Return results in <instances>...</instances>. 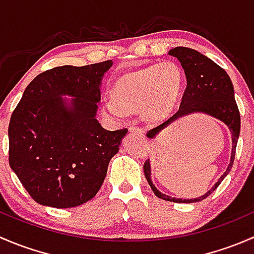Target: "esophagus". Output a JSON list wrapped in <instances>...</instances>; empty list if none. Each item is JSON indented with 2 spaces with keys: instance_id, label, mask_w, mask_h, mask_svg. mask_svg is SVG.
<instances>
[{
  "instance_id": "obj_1",
  "label": "esophagus",
  "mask_w": 254,
  "mask_h": 254,
  "mask_svg": "<svg viewBox=\"0 0 254 254\" xmlns=\"http://www.w3.org/2000/svg\"><path fill=\"white\" fill-rule=\"evenodd\" d=\"M129 131L131 132V134L140 135V136H143V135H145V130H143L142 127H130Z\"/></svg>"
}]
</instances>
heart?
Instances as JSON below:
<instances>
[{"label": "heart", "mask_w": 254, "mask_h": 254, "mask_svg": "<svg viewBox=\"0 0 254 254\" xmlns=\"http://www.w3.org/2000/svg\"><path fill=\"white\" fill-rule=\"evenodd\" d=\"M183 84V71L173 61L147 66L118 79L115 98L107 99L104 108L118 119H124L127 112L142 111L147 120L160 122L173 111Z\"/></svg>", "instance_id": "b5f03b06"}]
</instances>
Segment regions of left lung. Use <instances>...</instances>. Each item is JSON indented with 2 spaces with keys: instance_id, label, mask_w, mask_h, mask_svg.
Segmentation results:
<instances>
[{
  "instance_id": "obj_1",
  "label": "left lung",
  "mask_w": 254,
  "mask_h": 254,
  "mask_svg": "<svg viewBox=\"0 0 254 254\" xmlns=\"http://www.w3.org/2000/svg\"><path fill=\"white\" fill-rule=\"evenodd\" d=\"M168 54L178 59L182 67H183L187 77L186 91L182 97L178 112L170 119L166 120L165 123L147 131L146 136L153 139L161 130L167 127L171 123H173L178 118L190 114V113H204L210 117L216 118L229 127L232 134V152L229 167L225 171L224 175L220 177L219 181L215 183V186L199 198L176 199L161 193L151 181L150 161L147 160L143 163V173H145L146 179H147L148 184H150L151 189L156 194V196L163 199V200L173 201V203H194V201H201L203 199L207 198L231 171L235 155H236L237 140L240 136V111H238L236 101H235V91L232 82L224 68L220 67L217 64L210 60L205 55L190 48L177 47L175 49H171Z\"/></svg>"
}]
</instances>
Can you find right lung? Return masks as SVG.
<instances>
[{
	"label": "right lung",
	"mask_w": 254,
	"mask_h": 254,
	"mask_svg": "<svg viewBox=\"0 0 254 254\" xmlns=\"http://www.w3.org/2000/svg\"><path fill=\"white\" fill-rule=\"evenodd\" d=\"M113 61L59 66L25 88L8 127L9 166L37 203L66 209L91 200L127 129L96 119L103 75ZM61 95L75 96L70 102Z\"/></svg>",
	"instance_id": "right-lung-1"
}]
</instances>
